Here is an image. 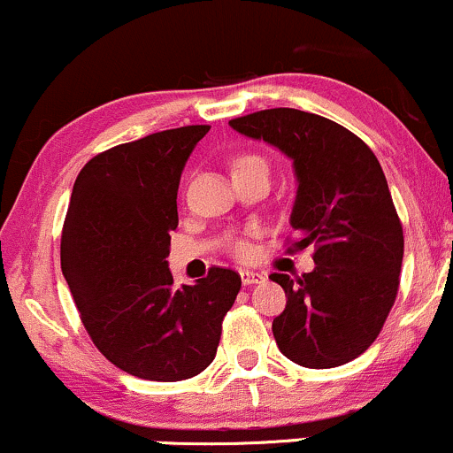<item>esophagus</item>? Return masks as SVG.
Segmentation results:
<instances>
[{"instance_id":"esophagus-1","label":"esophagus","mask_w":453,"mask_h":453,"mask_svg":"<svg viewBox=\"0 0 453 453\" xmlns=\"http://www.w3.org/2000/svg\"><path fill=\"white\" fill-rule=\"evenodd\" d=\"M241 280L245 286H253V283H260L265 280V275L262 273H256V271H241Z\"/></svg>"}]
</instances>
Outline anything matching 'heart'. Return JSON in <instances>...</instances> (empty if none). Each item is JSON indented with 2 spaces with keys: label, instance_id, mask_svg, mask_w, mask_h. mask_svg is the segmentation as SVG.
Returning <instances> with one entry per match:
<instances>
[{
  "label": "heart",
  "instance_id": "1",
  "mask_svg": "<svg viewBox=\"0 0 453 453\" xmlns=\"http://www.w3.org/2000/svg\"><path fill=\"white\" fill-rule=\"evenodd\" d=\"M253 163H265V158H262V157H256V154H247V157H241V158H238L234 167H241V165H253ZM230 250H232V253H234V256H238V257H247V256H250V253H251L250 242L242 241V238H234V241L230 242Z\"/></svg>",
  "mask_w": 453,
  "mask_h": 453
}]
</instances>
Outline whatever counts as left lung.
Wrapping results in <instances>:
<instances>
[{
    "mask_svg": "<svg viewBox=\"0 0 453 453\" xmlns=\"http://www.w3.org/2000/svg\"><path fill=\"white\" fill-rule=\"evenodd\" d=\"M230 127L292 158L299 187L290 226L301 234L299 250L314 245V271L296 281L271 275L288 299L273 320L277 346L311 370L357 359L394 307L404 256L379 158L342 124L299 109H265Z\"/></svg>",
    "mask_w": 453,
    "mask_h": 453,
    "instance_id": "8db88e82",
    "label": "left lung"
}]
</instances>
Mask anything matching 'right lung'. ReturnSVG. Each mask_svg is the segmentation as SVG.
Wrapping results in <instances>:
<instances>
[{
  "mask_svg": "<svg viewBox=\"0 0 453 453\" xmlns=\"http://www.w3.org/2000/svg\"><path fill=\"white\" fill-rule=\"evenodd\" d=\"M206 124L152 133L89 158L62 230V273L94 346L127 374L176 382L212 364L241 275L212 266L173 286L178 185Z\"/></svg>",
  "mask_w": 453,
  "mask_h": 453,
  "instance_id": "1",
  "label": "right lung"
}]
</instances>
